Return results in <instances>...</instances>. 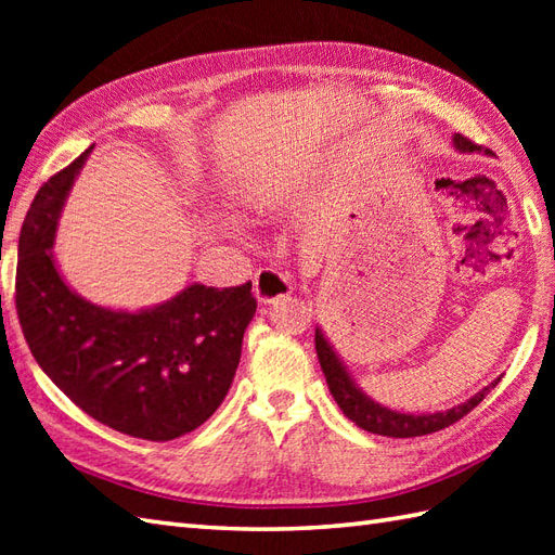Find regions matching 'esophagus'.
<instances>
[{"label": "esophagus", "mask_w": 555, "mask_h": 555, "mask_svg": "<svg viewBox=\"0 0 555 555\" xmlns=\"http://www.w3.org/2000/svg\"><path fill=\"white\" fill-rule=\"evenodd\" d=\"M253 284L259 302H276L291 296V281L276 269H259Z\"/></svg>", "instance_id": "esophagus-1"}]
</instances>
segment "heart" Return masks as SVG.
<instances>
[{
  "mask_svg": "<svg viewBox=\"0 0 555 555\" xmlns=\"http://www.w3.org/2000/svg\"><path fill=\"white\" fill-rule=\"evenodd\" d=\"M271 193L267 191V188H255V191L250 193V197H247V207L250 209H262L267 203H269Z\"/></svg>",
  "mask_w": 555,
  "mask_h": 555,
  "instance_id": "1",
  "label": "heart"
}]
</instances>
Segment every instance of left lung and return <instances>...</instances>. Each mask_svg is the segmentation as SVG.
Masks as SVG:
<instances>
[{
  "mask_svg": "<svg viewBox=\"0 0 555 555\" xmlns=\"http://www.w3.org/2000/svg\"><path fill=\"white\" fill-rule=\"evenodd\" d=\"M453 145L460 152H487L489 155L487 147L475 145L473 140L460 133L453 135ZM314 348H317V358H320V364H322V372L326 376L328 391H332L338 408L344 410V415L350 422H356L364 431H372L379 436H393V439H410V436H424V434H434L451 427L453 422L463 420L469 410H475L481 400L487 398L491 388L499 384L496 379L491 386L481 388L477 396L446 412H434V415H412V412H398L391 408H384L379 403H374L370 396H364L360 391V386L352 382V376L344 367V362L338 360L336 350L332 348V344H328L320 326L314 328Z\"/></svg>",
  "mask_w": 555,
  "mask_h": 555,
  "instance_id": "obj_1",
  "label": "left lung"
}]
</instances>
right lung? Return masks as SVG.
<instances>
[{"label": "right lung", "mask_w": 555, "mask_h": 555, "mask_svg": "<svg viewBox=\"0 0 555 555\" xmlns=\"http://www.w3.org/2000/svg\"><path fill=\"white\" fill-rule=\"evenodd\" d=\"M90 150L40 188L23 221L18 322L42 372L82 412L135 439H179L215 415L229 393L257 310L253 284H193L138 312L100 308L70 291L52 245Z\"/></svg>", "instance_id": "add662e5"}]
</instances>
